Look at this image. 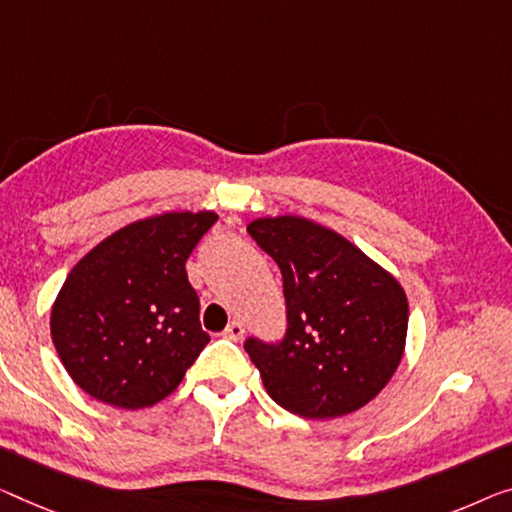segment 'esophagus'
I'll return each mask as SVG.
<instances>
[{
	"label": "esophagus",
	"instance_id": "34e87169",
	"mask_svg": "<svg viewBox=\"0 0 512 512\" xmlns=\"http://www.w3.org/2000/svg\"><path fill=\"white\" fill-rule=\"evenodd\" d=\"M243 333H246V329H243L241 322H232V324L227 326V329L223 331L225 338H227V340H234V342H239V340L243 338Z\"/></svg>",
	"mask_w": 512,
	"mask_h": 512
}]
</instances>
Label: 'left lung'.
<instances>
[{"label": "left lung", "mask_w": 512, "mask_h": 512, "mask_svg": "<svg viewBox=\"0 0 512 512\" xmlns=\"http://www.w3.org/2000/svg\"><path fill=\"white\" fill-rule=\"evenodd\" d=\"M248 234L280 266L287 305L285 338L243 345L266 393L317 421L365 407L404 354L409 303L400 282L308 218H257Z\"/></svg>", "instance_id": "obj_1"}]
</instances>
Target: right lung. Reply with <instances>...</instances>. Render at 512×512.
Masks as SVG:
<instances>
[{"label":"right lung","instance_id":"add662e5","mask_svg":"<svg viewBox=\"0 0 512 512\" xmlns=\"http://www.w3.org/2000/svg\"><path fill=\"white\" fill-rule=\"evenodd\" d=\"M216 220L213 211L137 220L68 273L50 333L66 372L91 398L121 409L151 407L207 347L186 259Z\"/></svg>","mask_w":512,"mask_h":512}]
</instances>
